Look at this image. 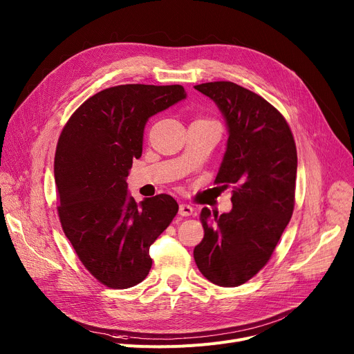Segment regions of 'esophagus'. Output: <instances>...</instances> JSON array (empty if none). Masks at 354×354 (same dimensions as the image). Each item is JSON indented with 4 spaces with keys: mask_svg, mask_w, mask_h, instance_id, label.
Masks as SVG:
<instances>
[{
    "mask_svg": "<svg viewBox=\"0 0 354 354\" xmlns=\"http://www.w3.org/2000/svg\"><path fill=\"white\" fill-rule=\"evenodd\" d=\"M178 213H180L181 217H190V216H193L194 209H193L192 205H189V204H181Z\"/></svg>",
    "mask_w": 354,
    "mask_h": 354,
    "instance_id": "obj_1",
    "label": "esophagus"
}]
</instances>
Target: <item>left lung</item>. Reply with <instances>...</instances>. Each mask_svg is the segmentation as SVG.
<instances>
[{"instance_id":"8db88e82","label":"left lung","mask_w":354,"mask_h":354,"mask_svg":"<svg viewBox=\"0 0 354 354\" xmlns=\"http://www.w3.org/2000/svg\"><path fill=\"white\" fill-rule=\"evenodd\" d=\"M223 113L228 141L216 184L232 185L233 209L204 207V237L194 248L201 274L223 287L254 277L272 259L295 210L297 150L283 114L261 95L232 81L194 87Z\"/></svg>"}]
</instances>
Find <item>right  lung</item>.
Wrapping results in <instances>:
<instances>
[{"label": "right lung", "instance_id": "obj_1", "mask_svg": "<svg viewBox=\"0 0 354 354\" xmlns=\"http://www.w3.org/2000/svg\"><path fill=\"white\" fill-rule=\"evenodd\" d=\"M183 98L178 84L110 87L82 102L59 134L54 158L59 223L82 266L110 288L147 277L150 245L178 212L169 194L137 204L126 178L141 157L145 122Z\"/></svg>", "mask_w": 354, "mask_h": 354}]
</instances>
